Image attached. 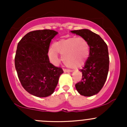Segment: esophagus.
I'll return each mask as SVG.
<instances>
[{"label":"esophagus","mask_w":127,"mask_h":127,"mask_svg":"<svg viewBox=\"0 0 127 127\" xmlns=\"http://www.w3.org/2000/svg\"><path fill=\"white\" fill-rule=\"evenodd\" d=\"M63 71L64 72H71L72 70H70V69H63Z\"/></svg>","instance_id":"1"}]
</instances>
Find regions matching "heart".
<instances>
[{
    "label": "heart",
    "instance_id": "b5f03b06",
    "mask_svg": "<svg viewBox=\"0 0 127 127\" xmlns=\"http://www.w3.org/2000/svg\"><path fill=\"white\" fill-rule=\"evenodd\" d=\"M48 51V57L53 64L60 62L58 53L62 55V60L68 67L77 68L82 66L90 55V45L82 37L61 39L53 43Z\"/></svg>",
    "mask_w": 127,
    "mask_h": 127
}]
</instances>
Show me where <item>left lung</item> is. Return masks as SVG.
I'll use <instances>...</instances> for the list:
<instances>
[{"mask_svg": "<svg viewBox=\"0 0 127 127\" xmlns=\"http://www.w3.org/2000/svg\"><path fill=\"white\" fill-rule=\"evenodd\" d=\"M71 32L85 38L90 45V55L80 71L82 79L75 84L79 93L92 96L99 93L107 79L109 65L107 45L98 34L89 29L71 31Z\"/></svg>", "mask_w": 127, "mask_h": 127, "instance_id": "obj_1", "label": "left lung"}]
</instances>
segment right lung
<instances>
[{
	"instance_id": "add662e5",
	"label": "right lung",
	"mask_w": 127,
	"mask_h": 127,
	"mask_svg": "<svg viewBox=\"0 0 127 127\" xmlns=\"http://www.w3.org/2000/svg\"><path fill=\"white\" fill-rule=\"evenodd\" d=\"M58 32L43 29L29 32L18 43L15 65L21 85L29 93L47 97L54 92L61 67L51 64L48 56L50 43Z\"/></svg>"
}]
</instances>
